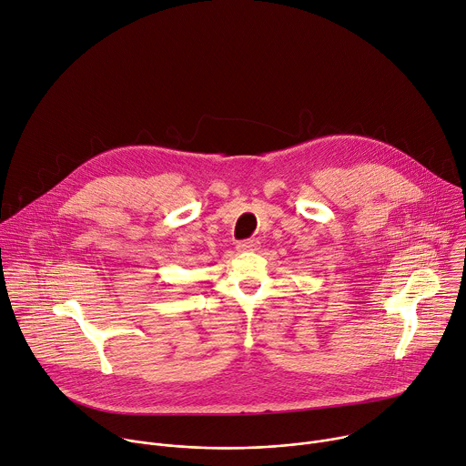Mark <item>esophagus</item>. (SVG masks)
I'll list each match as a JSON object with an SVG mask.
<instances>
[{
  "instance_id": "1",
  "label": "esophagus",
  "mask_w": 466,
  "mask_h": 466,
  "mask_svg": "<svg viewBox=\"0 0 466 466\" xmlns=\"http://www.w3.org/2000/svg\"><path fill=\"white\" fill-rule=\"evenodd\" d=\"M259 247V241L258 239H245V241H239L236 245L238 250H256Z\"/></svg>"
}]
</instances>
